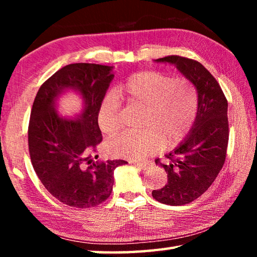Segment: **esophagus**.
<instances>
[{
	"label": "esophagus",
	"mask_w": 257,
	"mask_h": 257,
	"mask_svg": "<svg viewBox=\"0 0 257 257\" xmlns=\"http://www.w3.org/2000/svg\"><path fill=\"white\" fill-rule=\"evenodd\" d=\"M134 164L136 165V167H138L139 169H143V170H147L150 167V164L145 163V162H134Z\"/></svg>",
	"instance_id": "1"
}]
</instances>
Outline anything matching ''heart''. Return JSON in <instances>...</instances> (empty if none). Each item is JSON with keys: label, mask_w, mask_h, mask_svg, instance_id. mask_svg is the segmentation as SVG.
I'll return each mask as SVG.
<instances>
[{"label": "heart", "mask_w": 257, "mask_h": 257, "mask_svg": "<svg viewBox=\"0 0 257 257\" xmlns=\"http://www.w3.org/2000/svg\"><path fill=\"white\" fill-rule=\"evenodd\" d=\"M118 98L143 110V130H128L106 143L107 153L118 158L143 160L158 153L163 145L177 147L188 137L198 115V92L188 78L155 70L136 72L99 104L97 123L107 136L115 135L122 125Z\"/></svg>", "instance_id": "b5f03b06"}]
</instances>
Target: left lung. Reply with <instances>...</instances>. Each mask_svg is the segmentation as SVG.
<instances>
[{"instance_id": "left-lung-1", "label": "left lung", "mask_w": 257, "mask_h": 257, "mask_svg": "<svg viewBox=\"0 0 257 257\" xmlns=\"http://www.w3.org/2000/svg\"><path fill=\"white\" fill-rule=\"evenodd\" d=\"M156 61L176 64L198 92V115L193 130L167 155V162L155 160L168 173V182L152 191V196L167 205H185L202 196L223 167L229 142L228 101L219 82L198 61L179 55Z\"/></svg>"}]
</instances>
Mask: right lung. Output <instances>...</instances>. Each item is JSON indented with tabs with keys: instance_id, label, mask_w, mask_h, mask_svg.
<instances>
[{
	"instance_id": "1",
	"label": "right lung",
	"mask_w": 257,
	"mask_h": 257,
	"mask_svg": "<svg viewBox=\"0 0 257 257\" xmlns=\"http://www.w3.org/2000/svg\"><path fill=\"white\" fill-rule=\"evenodd\" d=\"M112 69L95 63L68 64L43 82L35 97L28 125L33 168L52 196L69 206L88 208L105 202L112 193L113 171L127 163L93 160L102 142L97 110L114 77ZM67 88L78 90L85 101L76 120L60 118L54 108L56 97Z\"/></svg>"
}]
</instances>
